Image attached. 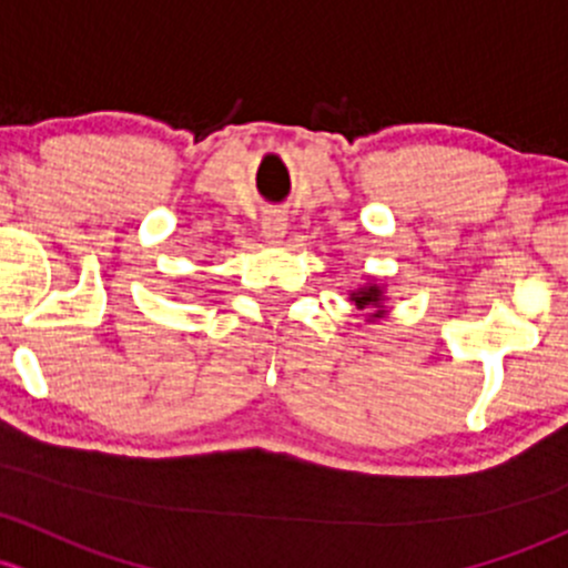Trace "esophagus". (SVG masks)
<instances>
[{"instance_id":"obj_1","label":"esophagus","mask_w":568,"mask_h":568,"mask_svg":"<svg viewBox=\"0 0 568 568\" xmlns=\"http://www.w3.org/2000/svg\"><path fill=\"white\" fill-rule=\"evenodd\" d=\"M262 235L267 243H278L286 235V215L282 213H267L262 221Z\"/></svg>"}]
</instances>
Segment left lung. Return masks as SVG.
Wrapping results in <instances>:
<instances>
[{
    "label": "left lung",
    "instance_id": "8db88e82",
    "mask_svg": "<svg viewBox=\"0 0 568 568\" xmlns=\"http://www.w3.org/2000/svg\"><path fill=\"white\" fill-rule=\"evenodd\" d=\"M353 303L358 308H372V306H377L379 303V290L377 286H369V290H361V292H353ZM374 317H377V314H374Z\"/></svg>",
    "mask_w": 568,
    "mask_h": 568
}]
</instances>
